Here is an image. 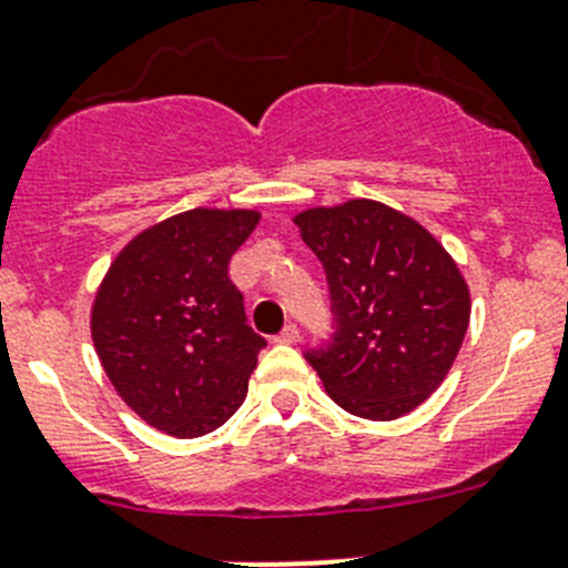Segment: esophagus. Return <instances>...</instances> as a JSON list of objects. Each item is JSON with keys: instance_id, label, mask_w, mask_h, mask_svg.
<instances>
[{"instance_id": "34e87169", "label": "esophagus", "mask_w": 568, "mask_h": 568, "mask_svg": "<svg viewBox=\"0 0 568 568\" xmlns=\"http://www.w3.org/2000/svg\"><path fill=\"white\" fill-rule=\"evenodd\" d=\"M277 341H283V344H296V341H300V327H296L294 322L285 324L283 333L277 335Z\"/></svg>"}]
</instances>
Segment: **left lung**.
<instances>
[{"instance_id": "left-lung-1", "label": "left lung", "mask_w": 568, "mask_h": 568, "mask_svg": "<svg viewBox=\"0 0 568 568\" xmlns=\"http://www.w3.org/2000/svg\"><path fill=\"white\" fill-rule=\"evenodd\" d=\"M294 222L327 274L335 329L307 363L352 416H405L444 383L464 344L466 280L422 224L379 202L311 207Z\"/></svg>"}]
</instances>
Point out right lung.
I'll use <instances>...</instances> for the list:
<instances>
[{
	"label": "right lung",
	"instance_id": "1",
	"mask_svg": "<svg viewBox=\"0 0 568 568\" xmlns=\"http://www.w3.org/2000/svg\"><path fill=\"white\" fill-rule=\"evenodd\" d=\"M255 211L180 213L130 241L91 311L97 355L121 399L178 438L222 427L241 407L266 338L246 324L230 257Z\"/></svg>",
	"mask_w": 568,
	"mask_h": 568
}]
</instances>
